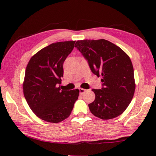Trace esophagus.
<instances>
[{"label": "esophagus", "instance_id": "esophagus-1", "mask_svg": "<svg viewBox=\"0 0 156 156\" xmlns=\"http://www.w3.org/2000/svg\"><path fill=\"white\" fill-rule=\"evenodd\" d=\"M79 91H80V94H83L84 93V92H86L87 89H83V88H79Z\"/></svg>", "mask_w": 156, "mask_h": 156}]
</instances>
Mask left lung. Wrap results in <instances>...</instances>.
<instances>
[{
	"mask_svg": "<svg viewBox=\"0 0 156 156\" xmlns=\"http://www.w3.org/2000/svg\"><path fill=\"white\" fill-rule=\"evenodd\" d=\"M76 47L91 72L102 76V87L92 89L95 100L89 104L92 114L109 120L122 114L135 92L133 67L130 58L119 47L105 39L76 41Z\"/></svg>",
	"mask_w": 156,
	"mask_h": 156,
	"instance_id": "8db88e82",
	"label": "left lung"
}]
</instances>
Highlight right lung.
Returning <instances> with one entry per match:
<instances>
[{
  "label": "right lung",
  "mask_w": 156,
  "mask_h": 156,
  "mask_svg": "<svg viewBox=\"0 0 156 156\" xmlns=\"http://www.w3.org/2000/svg\"><path fill=\"white\" fill-rule=\"evenodd\" d=\"M76 41L52 43L31 58L25 70L23 88L27 102L39 118L58 123L67 118L78 98V89L60 90L63 62Z\"/></svg>",
  "instance_id": "obj_1"
}]
</instances>
